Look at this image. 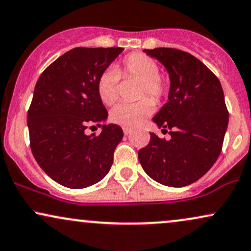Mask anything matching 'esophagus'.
Returning <instances> with one entry per match:
<instances>
[{
    "label": "esophagus",
    "mask_w": 251,
    "mask_h": 251,
    "mask_svg": "<svg viewBox=\"0 0 251 251\" xmlns=\"http://www.w3.org/2000/svg\"><path fill=\"white\" fill-rule=\"evenodd\" d=\"M123 132H125L126 136H129L131 134V130H130V129H128V128H123Z\"/></svg>",
    "instance_id": "obj_1"
}]
</instances>
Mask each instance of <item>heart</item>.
<instances>
[{
	"label": "heart",
	"mask_w": 251,
	"mask_h": 251,
	"mask_svg": "<svg viewBox=\"0 0 251 251\" xmlns=\"http://www.w3.org/2000/svg\"><path fill=\"white\" fill-rule=\"evenodd\" d=\"M120 78L140 80L137 102H122L110 111V121L125 128H136L142 125L152 110V103H159L168 93L166 79L159 74V66L149 55L134 52L126 55L114 69L100 74L97 81V92L100 100L111 106L119 99Z\"/></svg>",
	"instance_id": "heart-1"
}]
</instances>
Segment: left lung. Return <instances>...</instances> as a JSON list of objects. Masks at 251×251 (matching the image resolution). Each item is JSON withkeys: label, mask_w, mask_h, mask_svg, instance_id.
<instances>
[{"label": "left lung", "mask_w": 251, "mask_h": 251, "mask_svg": "<svg viewBox=\"0 0 251 251\" xmlns=\"http://www.w3.org/2000/svg\"><path fill=\"white\" fill-rule=\"evenodd\" d=\"M168 70L169 101L153 122L170 140L150 132L138 151L142 168L153 180L171 187L197 181L212 168L222 150L228 114L218 76L188 52L171 48L144 50Z\"/></svg>", "instance_id": "8db88e82"}]
</instances>
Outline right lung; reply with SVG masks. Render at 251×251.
<instances>
[{"label":"right lung","instance_id":"obj_1","mask_svg":"<svg viewBox=\"0 0 251 251\" xmlns=\"http://www.w3.org/2000/svg\"><path fill=\"white\" fill-rule=\"evenodd\" d=\"M122 48H75L40 74L27 110L30 148L46 175L69 188L97 184L109 172L122 141L117 125H104L100 135L85 130L101 126L108 111L99 98L100 74Z\"/></svg>","mask_w":251,"mask_h":251}]
</instances>
